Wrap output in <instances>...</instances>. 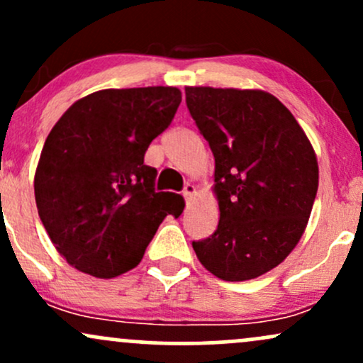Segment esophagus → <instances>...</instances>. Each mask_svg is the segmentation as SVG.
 I'll list each match as a JSON object with an SVG mask.
<instances>
[{"label":"esophagus","mask_w":363,"mask_h":363,"mask_svg":"<svg viewBox=\"0 0 363 363\" xmlns=\"http://www.w3.org/2000/svg\"><path fill=\"white\" fill-rule=\"evenodd\" d=\"M196 193V187L194 184H191V182H187V184L184 186V189H182V196H184L186 199H189L191 196H193Z\"/></svg>","instance_id":"esophagus-1"}]
</instances>
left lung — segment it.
<instances>
[{"label":"left lung","mask_w":363,"mask_h":363,"mask_svg":"<svg viewBox=\"0 0 363 363\" xmlns=\"http://www.w3.org/2000/svg\"><path fill=\"white\" fill-rule=\"evenodd\" d=\"M191 118L215 157L220 222L193 249L210 273H268L306 230L319 184L314 148L291 112L262 90L187 86Z\"/></svg>","instance_id":"left-lung-1"}]
</instances>
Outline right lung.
Segmentation results:
<instances>
[{
	"mask_svg": "<svg viewBox=\"0 0 363 363\" xmlns=\"http://www.w3.org/2000/svg\"><path fill=\"white\" fill-rule=\"evenodd\" d=\"M179 104L174 86L109 89L74 102L54 124L35 170V203L77 269L97 278L129 272L162 220L182 213V196L157 193V169L145 165Z\"/></svg>",
	"mask_w": 363,
	"mask_h": 363,
	"instance_id": "right-lung-1",
	"label": "right lung"
}]
</instances>
